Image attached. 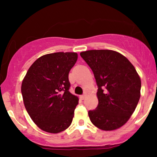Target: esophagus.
<instances>
[{
	"label": "esophagus",
	"mask_w": 157,
	"mask_h": 157,
	"mask_svg": "<svg viewBox=\"0 0 157 157\" xmlns=\"http://www.w3.org/2000/svg\"><path fill=\"white\" fill-rule=\"evenodd\" d=\"M86 93L83 94H82V95H81V96H80L81 99H82V100H84V99L86 98Z\"/></svg>",
	"instance_id": "esophagus-1"
}]
</instances>
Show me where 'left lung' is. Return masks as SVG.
<instances>
[{
    "instance_id": "left-lung-1",
    "label": "left lung",
    "mask_w": 157,
    "mask_h": 157,
    "mask_svg": "<svg viewBox=\"0 0 157 157\" xmlns=\"http://www.w3.org/2000/svg\"><path fill=\"white\" fill-rule=\"evenodd\" d=\"M80 56L92 70L97 85L98 105L90 110L91 122L112 131L129 120L140 97L141 80L131 62L112 50H89Z\"/></svg>"
}]
</instances>
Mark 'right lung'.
Returning <instances> with one entry per match:
<instances>
[{
  "label": "right lung",
  "instance_id": "right-lung-1",
  "mask_svg": "<svg viewBox=\"0 0 157 157\" xmlns=\"http://www.w3.org/2000/svg\"><path fill=\"white\" fill-rule=\"evenodd\" d=\"M77 60L75 52H55L39 57L30 66L21 86L25 108L43 131L57 133L72 122L78 97L69 92L68 73Z\"/></svg>",
  "mask_w": 157,
  "mask_h": 157
}]
</instances>
